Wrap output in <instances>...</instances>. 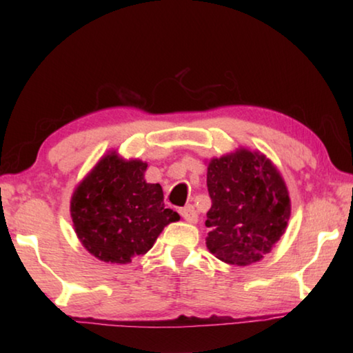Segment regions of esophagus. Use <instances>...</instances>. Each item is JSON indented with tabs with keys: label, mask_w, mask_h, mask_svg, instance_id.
Wrapping results in <instances>:
<instances>
[{
	"label": "esophagus",
	"mask_w": 353,
	"mask_h": 353,
	"mask_svg": "<svg viewBox=\"0 0 353 353\" xmlns=\"http://www.w3.org/2000/svg\"><path fill=\"white\" fill-rule=\"evenodd\" d=\"M181 214L185 221H188V223H191V224H194L196 221H198V213H196L193 205H187V207L181 208Z\"/></svg>",
	"instance_id": "esophagus-1"
}]
</instances>
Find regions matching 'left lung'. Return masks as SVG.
Instances as JSON below:
<instances>
[{
    "label": "left lung",
    "instance_id": "left-lung-1",
    "mask_svg": "<svg viewBox=\"0 0 353 353\" xmlns=\"http://www.w3.org/2000/svg\"><path fill=\"white\" fill-rule=\"evenodd\" d=\"M207 188L212 199L207 249L221 261L238 266L270 254L291 214L288 188L271 160L246 148L212 159Z\"/></svg>",
    "mask_w": 353,
    "mask_h": 353
}]
</instances>
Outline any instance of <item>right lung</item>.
<instances>
[{
    "instance_id": "obj_1",
    "label": "right lung",
    "mask_w": 353,
    "mask_h": 353,
    "mask_svg": "<svg viewBox=\"0 0 353 353\" xmlns=\"http://www.w3.org/2000/svg\"><path fill=\"white\" fill-rule=\"evenodd\" d=\"M148 163L105 154L77 185L70 202L82 246L105 263L126 265L154 246L165 225L181 219L163 204L160 183H148Z\"/></svg>"
}]
</instances>
